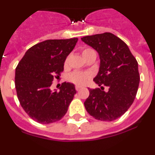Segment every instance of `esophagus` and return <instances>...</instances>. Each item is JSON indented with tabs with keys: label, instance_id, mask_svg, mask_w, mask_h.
I'll return each mask as SVG.
<instances>
[{
	"label": "esophagus",
	"instance_id": "obj_1",
	"mask_svg": "<svg viewBox=\"0 0 155 155\" xmlns=\"http://www.w3.org/2000/svg\"><path fill=\"white\" fill-rule=\"evenodd\" d=\"M81 88V86H78V85L75 86V89H76V91H79Z\"/></svg>",
	"mask_w": 155,
	"mask_h": 155
}]
</instances>
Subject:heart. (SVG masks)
Here are the masks:
<instances>
[{"label": "heart", "mask_w": 155, "mask_h": 155, "mask_svg": "<svg viewBox=\"0 0 155 155\" xmlns=\"http://www.w3.org/2000/svg\"><path fill=\"white\" fill-rule=\"evenodd\" d=\"M81 53L84 59H85L86 57L91 55V54H95V52L91 48H84L82 50ZM68 60H69L68 57H67L65 61H64L65 67L68 65ZM90 78H91V74L89 73H83V72H79V71H74L68 76L69 81L75 84H78V85H84L85 84H87Z\"/></svg>", "instance_id": "b5f03b06"}]
</instances>
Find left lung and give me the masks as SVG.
I'll use <instances>...</instances> for the list:
<instances>
[{
  "mask_svg": "<svg viewBox=\"0 0 155 155\" xmlns=\"http://www.w3.org/2000/svg\"><path fill=\"white\" fill-rule=\"evenodd\" d=\"M81 40L98 52L101 61L93 80L100 87L89 88L84 103L86 110L95 120H117L136 97L140 83L137 61L125 42L110 32L87 35Z\"/></svg>",
  "mask_w": 155,
  "mask_h": 155,
  "instance_id": "obj_1",
  "label": "left lung"
}]
</instances>
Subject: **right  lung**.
<instances>
[{"label": "right lung", "instance_id": "1", "mask_svg": "<svg viewBox=\"0 0 155 155\" xmlns=\"http://www.w3.org/2000/svg\"><path fill=\"white\" fill-rule=\"evenodd\" d=\"M78 39H48L37 43L18 64L15 78L18 98L28 116L39 124L61 120L76 94L74 85L68 82L62 83L59 91H52L50 87L64 71V61Z\"/></svg>", "mask_w": 155, "mask_h": 155}]
</instances>
